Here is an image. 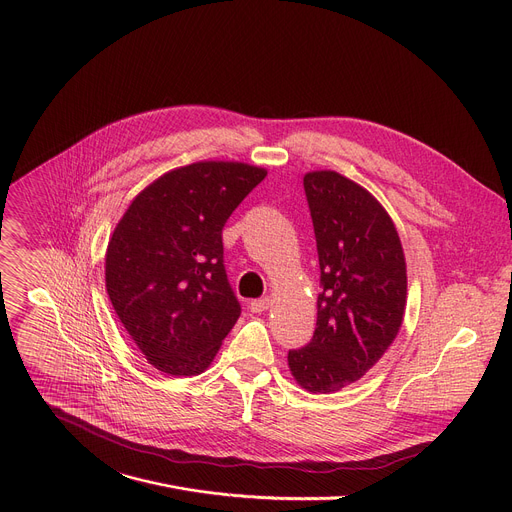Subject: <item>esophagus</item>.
Segmentation results:
<instances>
[{
  "label": "esophagus",
  "mask_w": 512,
  "mask_h": 512,
  "mask_svg": "<svg viewBox=\"0 0 512 512\" xmlns=\"http://www.w3.org/2000/svg\"><path fill=\"white\" fill-rule=\"evenodd\" d=\"M271 306V298H259L251 302V310L253 312H265Z\"/></svg>",
  "instance_id": "obj_1"
}]
</instances>
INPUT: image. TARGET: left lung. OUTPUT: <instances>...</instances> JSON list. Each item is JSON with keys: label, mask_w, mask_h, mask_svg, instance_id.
<instances>
[{"label": "left lung", "mask_w": 512, "mask_h": 512, "mask_svg": "<svg viewBox=\"0 0 512 512\" xmlns=\"http://www.w3.org/2000/svg\"><path fill=\"white\" fill-rule=\"evenodd\" d=\"M320 286L310 343L288 353L294 380L312 394L357 382L396 339L406 308V261L384 206L337 171H310Z\"/></svg>", "instance_id": "left-lung-1"}]
</instances>
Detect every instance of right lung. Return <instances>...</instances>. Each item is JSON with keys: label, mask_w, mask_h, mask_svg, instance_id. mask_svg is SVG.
Masks as SVG:
<instances>
[{"label": "right lung", "mask_w": 512, "mask_h": 512, "mask_svg": "<svg viewBox=\"0 0 512 512\" xmlns=\"http://www.w3.org/2000/svg\"><path fill=\"white\" fill-rule=\"evenodd\" d=\"M263 167L200 161L163 173L116 224L106 290L136 347L167 376H198L241 316L224 271L222 228Z\"/></svg>", "instance_id": "add662e5"}]
</instances>
